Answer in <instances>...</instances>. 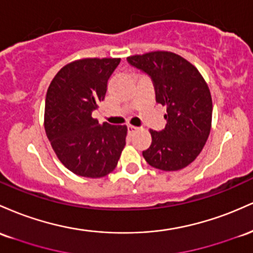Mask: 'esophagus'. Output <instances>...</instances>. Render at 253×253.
I'll return each mask as SVG.
<instances>
[{
	"label": "esophagus",
	"instance_id": "34e87169",
	"mask_svg": "<svg viewBox=\"0 0 253 253\" xmlns=\"http://www.w3.org/2000/svg\"><path fill=\"white\" fill-rule=\"evenodd\" d=\"M138 130H140V127L137 126H127V131H129V134H135V132L138 131Z\"/></svg>",
	"mask_w": 253,
	"mask_h": 253
}]
</instances>
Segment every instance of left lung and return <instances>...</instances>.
Masks as SVG:
<instances>
[{"instance_id": "1", "label": "left lung", "mask_w": 253, "mask_h": 253, "mask_svg": "<svg viewBox=\"0 0 253 253\" xmlns=\"http://www.w3.org/2000/svg\"><path fill=\"white\" fill-rule=\"evenodd\" d=\"M126 59L152 79L157 103L167 107L166 126L160 131L150 130L152 144L142 155L161 171L184 169L198 157L211 132L212 103L208 84L190 62L169 51Z\"/></svg>"}]
</instances>
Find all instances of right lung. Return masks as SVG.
<instances>
[{
    "mask_svg": "<svg viewBox=\"0 0 253 253\" xmlns=\"http://www.w3.org/2000/svg\"><path fill=\"white\" fill-rule=\"evenodd\" d=\"M121 58H84L62 68L45 99L44 126L52 149L69 171L101 178L117 166L126 126L99 124L92 113L105 99Z\"/></svg>",
    "mask_w": 253,
    "mask_h": 253,
    "instance_id": "obj_1",
    "label": "right lung"
}]
</instances>
